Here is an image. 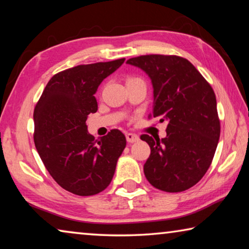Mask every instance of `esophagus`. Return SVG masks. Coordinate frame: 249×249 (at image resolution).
<instances>
[{
    "mask_svg": "<svg viewBox=\"0 0 249 249\" xmlns=\"http://www.w3.org/2000/svg\"><path fill=\"white\" fill-rule=\"evenodd\" d=\"M140 140V137L136 135V134H133V133H126V141L128 142V143H135Z\"/></svg>",
    "mask_w": 249,
    "mask_h": 249,
    "instance_id": "34e87169",
    "label": "esophagus"
}]
</instances>
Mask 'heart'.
I'll list each match as a JSON object with an SVG mask.
<instances>
[{
	"instance_id": "obj_1",
	"label": "heart",
	"mask_w": 249,
	"mask_h": 249,
	"mask_svg": "<svg viewBox=\"0 0 249 249\" xmlns=\"http://www.w3.org/2000/svg\"><path fill=\"white\" fill-rule=\"evenodd\" d=\"M131 80H132V78H131Z\"/></svg>"
}]
</instances>
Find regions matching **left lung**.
<instances>
[{"mask_svg": "<svg viewBox=\"0 0 249 249\" xmlns=\"http://www.w3.org/2000/svg\"><path fill=\"white\" fill-rule=\"evenodd\" d=\"M126 63L142 69L152 80L149 117L168 122L165 139L141 135L151 147L145 177L160 191H186L206 174L218 144L220 122L214 90L184 57L151 54Z\"/></svg>", "mask_w": 249, "mask_h": 249, "instance_id": "1", "label": "left lung"}]
</instances>
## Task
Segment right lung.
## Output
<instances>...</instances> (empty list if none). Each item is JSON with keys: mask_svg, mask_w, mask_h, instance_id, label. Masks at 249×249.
<instances>
[{"mask_svg": "<svg viewBox=\"0 0 249 249\" xmlns=\"http://www.w3.org/2000/svg\"><path fill=\"white\" fill-rule=\"evenodd\" d=\"M125 58L74 66L55 74L34 108V143L47 172L62 188L78 196L98 194L108 186L125 135L112 129L95 140L86 120L97 110L94 94Z\"/></svg>", "mask_w": 249, "mask_h": 249, "instance_id": "obj_1", "label": "right lung"}]
</instances>
